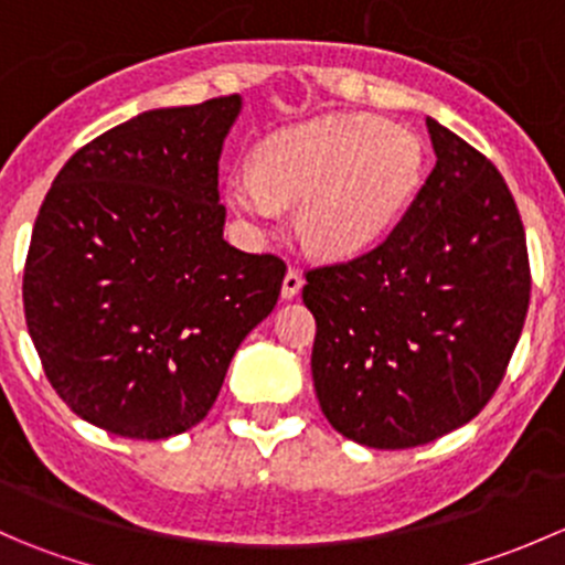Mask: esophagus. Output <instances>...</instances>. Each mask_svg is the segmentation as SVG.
<instances>
[{"label": "esophagus", "instance_id": "34e87169", "mask_svg": "<svg viewBox=\"0 0 565 565\" xmlns=\"http://www.w3.org/2000/svg\"><path fill=\"white\" fill-rule=\"evenodd\" d=\"M300 289H303V276H300L298 270H292V267H289L287 276H284V284H281V298L292 300L295 295L300 292Z\"/></svg>", "mask_w": 565, "mask_h": 565}]
</instances>
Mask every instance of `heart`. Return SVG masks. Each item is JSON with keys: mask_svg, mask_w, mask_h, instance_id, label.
<instances>
[{"mask_svg": "<svg viewBox=\"0 0 565 565\" xmlns=\"http://www.w3.org/2000/svg\"><path fill=\"white\" fill-rule=\"evenodd\" d=\"M424 141L372 114H324L267 136L256 169L226 177V202L250 224L298 207V235L324 259H350L393 230L424 180Z\"/></svg>", "mask_w": 565, "mask_h": 565, "instance_id": "obj_1", "label": "heart"}]
</instances>
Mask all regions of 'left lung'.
<instances>
[{"mask_svg":"<svg viewBox=\"0 0 565 565\" xmlns=\"http://www.w3.org/2000/svg\"><path fill=\"white\" fill-rule=\"evenodd\" d=\"M426 128L437 163L396 230L303 287L319 407L347 440L383 451L426 446L487 407L530 303L509 185L437 119Z\"/></svg>","mask_w":565,"mask_h":565,"instance_id":"1","label":"left lung"}]
</instances>
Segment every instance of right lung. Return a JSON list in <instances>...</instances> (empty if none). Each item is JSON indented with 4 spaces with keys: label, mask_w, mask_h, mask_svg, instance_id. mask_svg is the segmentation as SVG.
<instances>
[{
    "label": "right lung",
    "mask_w": 565,
    "mask_h": 565,
    "mask_svg": "<svg viewBox=\"0 0 565 565\" xmlns=\"http://www.w3.org/2000/svg\"><path fill=\"white\" fill-rule=\"evenodd\" d=\"M241 95L152 108L84 145L51 182L24 315L62 402L98 429L167 440L196 426L287 265L224 241L218 158Z\"/></svg>",
    "instance_id": "right-lung-1"
}]
</instances>
